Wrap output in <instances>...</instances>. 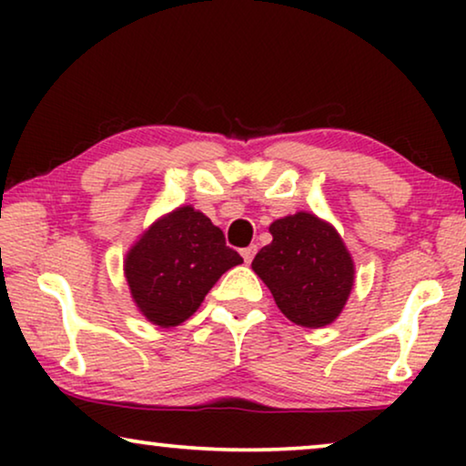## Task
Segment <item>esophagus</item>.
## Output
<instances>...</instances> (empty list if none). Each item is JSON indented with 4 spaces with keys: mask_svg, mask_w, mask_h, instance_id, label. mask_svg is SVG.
I'll return each mask as SVG.
<instances>
[{
    "mask_svg": "<svg viewBox=\"0 0 466 466\" xmlns=\"http://www.w3.org/2000/svg\"><path fill=\"white\" fill-rule=\"evenodd\" d=\"M257 250H258L257 244H250L248 248H244V250H241V257H244L246 263H250V260L254 258V254H257Z\"/></svg>",
    "mask_w": 466,
    "mask_h": 466,
    "instance_id": "obj_1",
    "label": "esophagus"
}]
</instances>
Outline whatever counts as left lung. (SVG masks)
<instances>
[{
	"instance_id": "1",
	"label": "left lung",
	"mask_w": 466,
	"mask_h": 466,
	"mask_svg": "<svg viewBox=\"0 0 466 466\" xmlns=\"http://www.w3.org/2000/svg\"><path fill=\"white\" fill-rule=\"evenodd\" d=\"M271 244L260 248L252 269L271 290L279 311L305 329L335 322L354 286V260L330 222L311 212L271 222Z\"/></svg>"
}]
</instances>
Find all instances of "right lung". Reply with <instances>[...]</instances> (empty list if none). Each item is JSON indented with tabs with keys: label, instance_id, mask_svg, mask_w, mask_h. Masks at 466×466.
Returning <instances> with one entry per match:
<instances>
[{
	"label": "right lung",
	"instance_id": "obj_1",
	"mask_svg": "<svg viewBox=\"0 0 466 466\" xmlns=\"http://www.w3.org/2000/svg\"><path fill=\"white\" fill-rule=\"evenodd\" d=\"M244 263L206 214L180 206L157 218L125 254L133 303L155 327H177L199 309L225 271Z\"/></svg>",
	"mask_w": 466,
	"mask_h": 466
}]
</instances>
